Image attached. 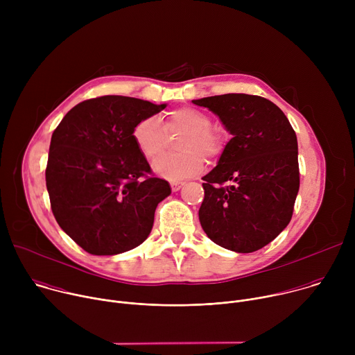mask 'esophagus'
<instances>
[{
  "label": "esophagus",
  "mask_w": 355,
  "mask_h": 355,
  "mask_svg": "<svg viewBox=\"0 0 355 355\" xmlns=\"http://www.w3.org/2000/svg\"><path fill=\"white\" fill-rule=\"evenodd\" d=\"M170 185H171V189H173V191H178V189L182 188L184 182H182V181H171Z\"/></svg>",
  "instance_id": "1"
}]
</instances>
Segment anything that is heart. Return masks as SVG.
Wrapping results in <instances>:
<instances>
[{
	"label": "heart",
	"instance_id": "b5f03b06",
	"mask_svg": "<svg viewBox=\"0 0 355 355\" xmlns=\"http://www.w3.org/2000/svg\"><path fill=\"white\" fill-rule=\"evenodd\" d=\"M211 118L193 108H178L168 114L164 125L155 116H148L133 128V141L141 156L147 160H156L167 146L168 135L184 133L177 144L181 153L160 157L153 170L160 177L178 181L204 168V157H218L225 147V137L211 128Z\"/></svg>",
	"mask_w": 355,
	"mask_h": 355
}]
</instances>
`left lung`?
<instances>
[{
	"label": "left lung",
	"instance_id": "left-lung-1",
	"mask_svg": "<svg viewBox=\"0 0 355 355\" xmlns=\"http://www.w3.org/2000/svg\"><path fill=\"white\" fill-rule=\"evenodd\" d=\"M233 136L205 177L199 222L218 245L252 252L291 222L299 191L297 140L285 114L267 98L223 94L193 99Z\"/></svg>",
	"mask_w": 355,
	"mask_h": 355
}]
</instances>
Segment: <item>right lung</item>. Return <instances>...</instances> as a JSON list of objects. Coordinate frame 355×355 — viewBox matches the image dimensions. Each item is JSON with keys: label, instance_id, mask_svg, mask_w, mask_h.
Here are the masks:
<instances>
[{"label": "right lung", "instance_id": "right-lung-1", "mask_svg": "<svg viewBox=\"0 0 355 355\" xmlns=\"http://www.w3.org/2000/svg\"><path fill=\"white\" fill-rule=\"evenodd\" d=\"M166 108L104 95L70 110L50 140L46 187L59 226L87 252L115 256L141 244L171 193L136 147V123Z\"/></svg>", "mask_w": 355, "mask_h": 355}]
</instances>
